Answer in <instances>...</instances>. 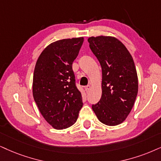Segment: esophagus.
<instances>
[{
    "label": "esophagus",
    "instance_id": "esophagus-1",
    "mask_svg": "<svg viewBox=\"0 0 161 161\" xmlns=\"http://www.w3.org/2000/svg\"><path fill=\"white\" fill-rule=\"evenodd\" d=\"M91 89V85H87V86L85 87V91H86L87 93H88L89 91H90Z\"/></svg>",
    "mask_w": 161,
    "mask_h": 161
}]
</instances>
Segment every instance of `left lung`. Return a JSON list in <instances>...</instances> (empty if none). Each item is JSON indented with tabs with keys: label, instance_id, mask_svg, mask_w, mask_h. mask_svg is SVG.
Segmentation results:
<instances>
[{
	"label": "left lung",
	"instance_id": "1",
	"mask_svg": "<svg viewBox=\"0 0 161 161\" xmlns=\"http://www.w3.org/2000/svg\"><path fill=\"white\" fill-rule=\"evenodd\" d=\"M102 67V97L92 109L101 123L119 125L131 112L138 92V79L133 58L125 46L112 36L87 39Z\"/></svg>",
	"mask_w": 161,
	"mask_h": 161
}]
</instances>
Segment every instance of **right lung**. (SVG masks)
<instances>
[{
  "mask_svg": "<svg viewBox=\"0 0 161 161\" xmlns=\"http://www.w3.org/2000/svg\"><path fill=\"white\" fill-rule=\"evenodd\" d=\"M84 38L53 42L36 62L32 94L39 111L55 129H64L76 123L83 103L75 83L72 69Z\"/></svg>",
  "mask_w": 161,
  "mask_h": 161,
  "instance_id": "1",
  "label": "right lung"
}]
</instances>
